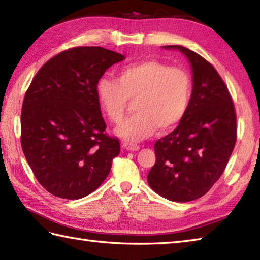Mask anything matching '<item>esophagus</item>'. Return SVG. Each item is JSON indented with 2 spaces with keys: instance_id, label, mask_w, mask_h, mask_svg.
Listing matches in <instances>:
<instances>
[{
  "instance_id": "1",
  "label": "esophagus",
  "mask_w": 260,
  "mask_h": 260,
  "mask_svg": "<svg viewBox=\"0 0 260 260\" xmlns=\"http://www.w3.org/2000/svg\"><path fill=\"white\" fill-rule=\"evenodd\" d=\"M124 147L127 151H139L140 150V145L133 143V142H125Z\"/></svg>"
}]
</instances>
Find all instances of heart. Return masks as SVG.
<instances>
[{
  "label": "heart",
  "mask_w": 260,
  "mask_h": 260,
  "mask_svg": "<svg viewBox=\"0 0 260 260\" xmlns=\"http://www.w3.org/2000/svg\"><path fill=\"white\" fill-rule=\"evenodd\" d=\"M96 96L109 120H123L129 99H136L137 113L116 129L117 135L135 142L170 131L184 118L190 103L192 81L188 71L157 59L124 66L118 80L103 76L96 82Z\"/></svg>",
  "instance_id": "1"
}]
</instances>
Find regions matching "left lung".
<instances>
[{
    "label": "left lung",
    "mask_w": 260,
    "mask_h": 260,
    "mask_svg": "<svg viewBox=\"0 0 260 260\" xmlns=\"http://www.w3.org/2000/svg\"><path fill=\"white\" fill-rule=\"evenodd\" d=\"M192 69V92L179 125L154 144L150 187L172 202L204 196L220 179L237 141V115L228 86L210 62L178 45Z\"/></svg>",
    "instance_id": "obj_1"
}]
</instances>
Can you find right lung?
Listing matches in <instances>:
<instances>
[{
	"instance_id": "add662e5",
	"label": "right lung",
	"mask_w": 260,
	"mask_h": 260,
	"mask_svg": "<svg viewBox=\"0 0 260 260\" xmlns=\"http://www.w3.org/2000/svg\"><path fill=\"white\" fill-rule=\"evenodd\" d=\"M124 55L74 47L47 60L24 94L21 146L36 179L54 196L79 200L108 176L119 140L106 133L96 82Z\"/></svg>"
}]
</instances>
